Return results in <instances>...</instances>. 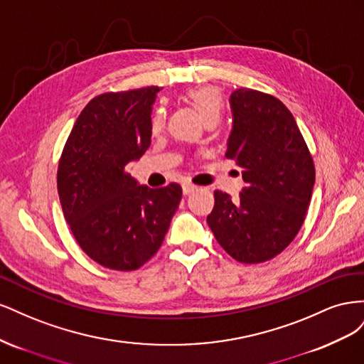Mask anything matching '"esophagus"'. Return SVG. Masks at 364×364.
Segmentation results:
<instances>
[{
  "instance_id": "esophagus-1",
  "label": "esophagus",
  "mask_w": 364,
  "mask_h": 364,
  "mask_svg": "<svg viewBox=\"0 0 364 364\" xmlns=\"http://www.w3.org/2000/svg\"><path fill=\"white\" fill-rule=\"evenodd\" d=\"M182 190H183V194H190V193L197 190V185H194L191 182H183L182 183Z\"/></svg>"
}]
</instances>
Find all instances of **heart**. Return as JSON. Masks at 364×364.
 Segmentation results:
<instances>
[{
	"mask_svg": "<svg viewBox=\"0 0 364 364\" xmlns=\"http://www.w3.org/2000/svg\"><path fill=\"white\" fill-rule=\"evenodd\" d=\"M186 98H188L191 105L196 107V111L200 114L205 123H209V121L217 123L220 115L223 112L222 92L218 91V87L213 85L193 87V90L186 92ZM164 127H165V112L162 107H158L151 117L150 129L153 134H159Z\"/></svg>",
	"mask_w": 364,
	"mask_h": 364,
	"instance_id": "b5f03b06",
	"label": "heart"
}]
</instances>
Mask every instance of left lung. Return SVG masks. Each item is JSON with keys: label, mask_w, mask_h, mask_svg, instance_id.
Segmentation results:
<instances>
[{"label": "left lung", "mask_w": 364, "mask_h": 364, "mask_svg": "<svg viewBox=\"0 0 364 364\" xmlns=\"http://www.w3.org/2000/svg\"><path fill=\"white\" fill-rule=\"evenodd\" d=\"M230 107L226 158L243 170L246 186L237 199L214 191L206 222L230 257L258 264L279 255L299 232L316 170L291 112L277 97L240 87Z\"/></svg>", "instance_id": "obj_1"}]
</instances>
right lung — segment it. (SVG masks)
<instances>
[{
    "label": "right lung",
    "instance_id": "right-lung-1",
    "mask_svg": "<svg viewBox=\"0 0 364 364\" xmlns=\"http://www.w3.org/2000/svg\"><path fill=\"white\" fill-rule=\"evenodd\" d=\"M159 91L147 86L94 97L59 159L63 217L86 255L112 270H136L155 255L182 199L179 183L149 188L126 171L150 146Z\"/></svg>",
    "mask_w": 364,
    "mask_h": 364
}]
</instances>
